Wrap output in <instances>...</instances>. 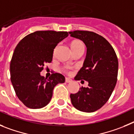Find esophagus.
<instances>
[{
    "label": "esophagus",
    "mask_w": 134,
    "mask_h": 134,
    "mask_svg": "<svg viewBox=\"0 0 134 134\" xmlns=\"http://www.w3.org/2000/svg\"><path fill=\"white\" fill-rule=\"evenodd\" d=\"M65 82L66 83H71V82H72V79H70V78L66 77L65 78Z\"/></svg>",
    "instance_id": "esophagus-1"
}]
</instances>
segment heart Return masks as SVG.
Returning <instances> with one entry per match:
<instances>
[{
  "mask_svg": "<svg viewBox=\"0 0 134 134\" xmlns=\"http://www.w3.org/2000/svg\"><path fill=\"white\" fill-rule=\"evenodd\" d=\"M83 46V44L82 43V42L79 41H75L71 43V47H81ZM71 67L69 66H64L63 67V71L66 73H69L70 70H71Z\"/></svg>",
  "mask_w": 134,
  "mask_h": 134,
  "instance_id": "obj_1",
  "label": "heart"
}]
</instances>
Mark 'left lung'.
Wrapping results in <instances>:
<instances>
[{
    "label": "left lung",
    "instance_id": "8db88e82",
    "mask_svg": "<svg viewBox=\"0 0 134 134\" xmlns=\"http://www.w3.org/2000/svg\"><path fill=\"white\" fill-rule=\"evenodd\" d=\"M71 37L80 39L87 47L83 66L75 79L88 82L77 93L71 94V101L81 111L93 112L108 102L117 82L118 60L114 48L102 36L87 31L69 32Z\"/></svg>",
    "mask_w": 134,
    "mask_h": 134
}]
</instances>
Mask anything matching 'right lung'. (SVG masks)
I'll return each instance as SVG.
<instances>
[{
	"instance_id": "1",
	"label": "right lung",
	"mask_w": 134,
	"mask_h": 134,
	"mask_svg": "<svg viewBox=\"0 0 134 134\" xmlns=\"http://www.w3.org/2000/svg\"><path fill=\"white\" fill-rule=\"evenodd\" d=\"M68 35L65 31H36L16 45L10 64V80L16 96L27 108L46 106L52 98L54 87L65 81L60 73H53L47 79L40 73L44 65L52 61L55 47Z\"/></svg>"
}]
</instances>
